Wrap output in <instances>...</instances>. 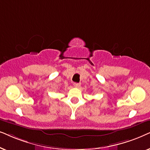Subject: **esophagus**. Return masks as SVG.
I'll return each instance as SVG.
<instances>
[{"label":"esophagus","mask_w":150,"mask_h":150,"mask_svg":"<svg viewBox=\"0 0 150 150\" xmlns=\"http://www.w3.org/2000/svg\"><path fill=\"white\" fill-rule=\"evenodd\" d=\"M73 85H74V86L76 87V88H79L81 86V83H74Z\"/></svg>","instance_id":"34e87169"}]
</instances>
